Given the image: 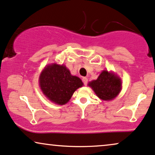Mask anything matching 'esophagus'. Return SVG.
<instances>
[{
    "instance_id": "34e87169",
    "label": "esophagus",
    "mask_w": 155,
    "mask_h": 155,
    "mask_svg": "<svg viewBox=\"0 0 155 155\" xmlns=\"http://www.w3.org/2000/svg\"><path fill=\"white\" fill-rule=\"evenodd\" d=\"M82 81H83V83L85 86L87 85V83H88V79L87 77H83L82 78Z\"/></svg>"
}]
</instances>
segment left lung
Returning <instances> with one entry per match:
<instances>
[{
  "label": "left lung",
  "mask_w": 155,
  "mask_h": 155,
  "mask_svg": "<svg viewBox=\"0 0 155 155\" xmlns=\"http://www.w3.org/2000/svg\"><path fill=\"white\" fill-rule=\"evenodd\" d=\"M88 85L94 90L97 97L104 101L114 99L122 87L120 78L107 70H104L97 80L89 82Z\"/></svg>",
  "instance_id": "8db88e82"
}]
</instances>
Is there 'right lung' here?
<instances>
[{
    "instance_id": "1",
    "label": "right lung",
    "mask_w": 155,
    "mask_h": 155,
    "mask_svg": "<svg viewBox=\"0 0 155 155\" xmlns=\"http://www.w3.org/2000/svg\"><path fill=\"white\" fill-rule=\"evenodd\" d=\"M39 85L44 94L52 102L64 105L70 100L74 91L83 86L80 78L72 76L64 65L46 66L39 76Z\"/></svg>"
}]
</instances>
